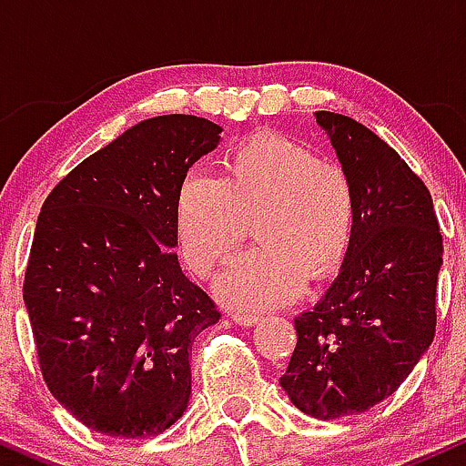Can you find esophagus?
Segmentation results:
<instances>
[{
  "mask_svg": "<svg viewBox=\"0 0 466 466\" xmlns=\"http://www.w3.org/2000/svg\"><path fill=\"white\" fill-rule=\"evenodd\" d=\"M258 319H260L258 315H254V313H234L232 315V322L238 326H245V329H248V326H254Z\"/></svg>",
  "mask_w": 466,
  "mask_h": 466,
  "instance_id": "34e87169",
  "label": "esophagus"
}]
</instances>
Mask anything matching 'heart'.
Wrapping results in <instances>:
<instances>
[{
  "label": "heart",
  "instance_id": "heart-1",
  "mask_svg": "<svg viewBox=\"0 0 466 466\" xmlns=\"http://www.w3.org/2000/svg\"><path fill=\"white\" fill-rule=\"evenodd\" d=\"M254 221L260 248L238 254L215 280L218 300L243 311L293 302L309 274L344 263L355 237V190L344 170L282 136L240 144L226 177L190 170L181 181L177 243L195 274H210Z\"/></svg>",
  "mask_w": 466,
  "mask_h": 466
}]
</instances>
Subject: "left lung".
Returning <instances> with one entry per match:
<instances>
[{"label": "left lung", "instance_id": "left-lung-1", "mask_svg": "<svg viewBox=\"0 0 466 466\" xmlns=\"http://www.w3.org/2000/svg\"><path fill=\"white\" fill-rule=\"evenodd\" d=\"M315 120L355 190V237L322 300L296 318L280 386L304 414L333 420L397 392L430 349L442 237L430 190L392 147L349 116Z\"/></svg>", "mask_w": 466, "mask_h": 466}]
</instances>
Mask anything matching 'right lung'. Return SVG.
<instances>
[{
  "label": "right lung",
  "instance_id": "obj_1",
  "mask_svg": "<svg viewBox=\"0 0 466 466\" xmlns=\"http://www.w3.org/2000/svg\"><path fill=\"white\" fill-rule=\"evenodd\" d=\"M221 131L181 114L137 122L41 208L24 282L36 357L55 399L98 434L157 436L188 408L192 341L221 315L181 271L175 206Z\"/></svg>",
  "mask_w": 466,
  "mask_h": 466
}]
</instances>
